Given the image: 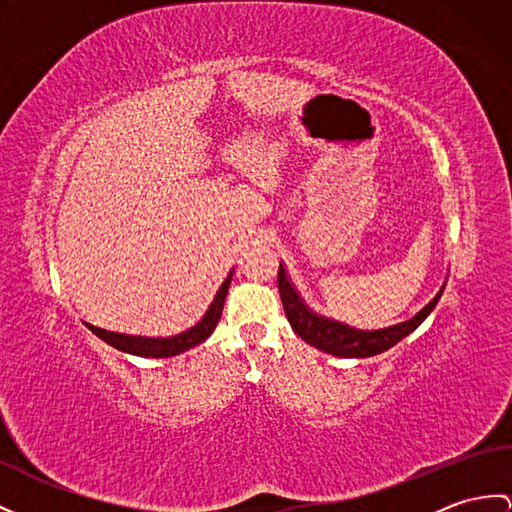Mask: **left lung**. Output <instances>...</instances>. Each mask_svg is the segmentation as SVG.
I'll return each instance as SVG.
<instances>
[{
    "mask_svg": "<svg viewBox=\"0 0 512 512\" xmlns=\"http://www.w3.org/2000/svg\"><path fill=\"white\" fill-rule=\"evenodd\" d=\"M278 291H280L286 319H289L295 334L302 336L306 343L315 345L317 350L328 352L332 356H341V358H367V356L386 352L389 347L400 343L404 336H408L410 332L421 326V321L432 313V308L436 306V302H439L443 293V289L436 293L432 297V302L423 306L413 319L397 323V326L384 328V330L365 332V330L347 328L339 321H330L326 317L310 313L306 304L295 293L289 278H286L282 263L278 269Z\"/></svg>",
    "mask_w": 512,
    "mask_h": 512,
    "instance_id": "obj_1",
    "label": "left lung"
}]
</instances>
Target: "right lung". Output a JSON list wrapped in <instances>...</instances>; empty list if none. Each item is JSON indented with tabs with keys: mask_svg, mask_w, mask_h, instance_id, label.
Instances as JSON below:
<instances>
[{
	"mask_svg": "<svg viewBox=\"0 0 512 512\" xmlns=\"http://www.w3.org/2000/svg\"><path fill=\"white\" fill-rule=\"evenodd\" d=\"M230 280H232V271L230 276L226 278V282L221 284V289L217 291L213 304L206 310V315L202 317V321H197L193 328H189L182 334L171 336V339H147V336H130V334H119V332H108L102 328L89 326V330L93 334H97L99 339L106 341L108 345L117 347L121 352H128L134 356H143V358H169L182 354L191 347L199 345L202 341H206L213 330L217 328V323L221 319V310H223V302H226V295L230 289Z\"/></svg>",
	"mask_w": 512,
	"mask_h": 512,
	"instance_id": "1",
	"label": "right lung"
}]
</instances>
